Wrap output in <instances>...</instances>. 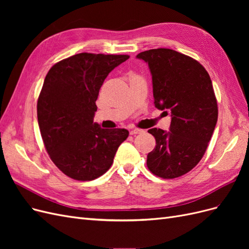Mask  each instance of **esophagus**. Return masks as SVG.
<instances>
[{"label":"esophagus","mask_w":249,"mask_h":249,"mask_svg":"<svg viewBox=\"0 0 249 249\" xmlns=\"http://www.w3.org/2000/svg\"><path fill=\"white\" fill-rule=\"evenodd\" d=\"M141 133H143V131L140 130V129H133V130H131V132H130L131 135H137V134H141Z\"/></svg>","instance_id":"34e87169"}]
</instances>
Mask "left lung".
Returning <instances> with one entry per match:
<instances>
[{
    "label": "left lung",
    "mask_w": 249,
    "mask_h": 249,
    "mask_svg": "<svg viewBox=\"0 0 249 249\" xmlns=\"http://www.w3.org/2000/svg\"><path fill=\"white\" fill-rule=\"evenodd\" d=\"M137 58L148 64L156 108L171 113L170 131L148 130L156 146L146 165L159 178H178L196 166L213 135L218 107L212 81L198 61L170 49L141 52Z\"/></svg>",
    "instance_id": "1"
}]
</instances>
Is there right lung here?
<instances>
[{
    "label": "right lung",
    "instance_id": "add662e5",
    "mask_svg": "<svg viewBox=\"0 0 249 249\" xmlns=\"http://www.w3.org/2000/svg\"><path fill=\"white\" fill-rule=\"evenodd\" d=\"M129 55L80 53L54 64L37 102V119L47 152L65 176L92 180L113 163L125 129H102L93 123L105 79Z\"/></svg>",
    "mask_w": 249,
    "mask_h": 249
}]
</instances>
